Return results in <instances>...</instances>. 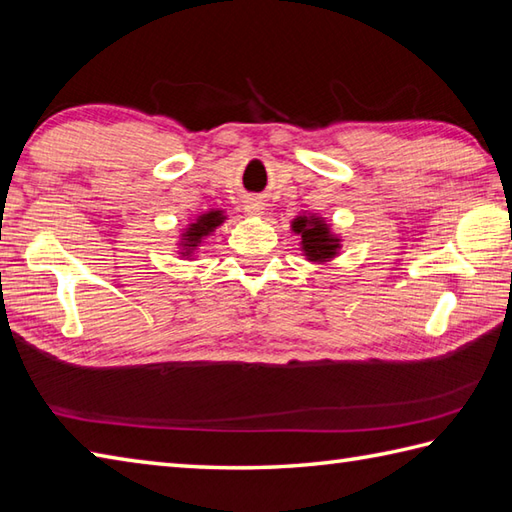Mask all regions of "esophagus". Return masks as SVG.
I'll list each match as a JSON object with an SVG mask.
<instances>
[{
    "label": "esophagus",
    "mask_w": 512,
    "mask_h": 512,
    "mask_svg": "<svg viewBox=\"0 0 512 512\" xmlns=\"http://www.w3.org/2000/svg\"><path fill=\"white\" fill-rule=\"evenodd\" d=\"M244 209H246L248 216H261V213H264V209H266V202L261 200L259 196H251V198L244 200Z\"/></svg>",
    "instance_id": "34e87169"
}]
</instances>
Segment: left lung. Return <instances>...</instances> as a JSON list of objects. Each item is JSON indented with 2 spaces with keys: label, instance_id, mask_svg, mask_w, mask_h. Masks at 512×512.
I'll list each match as a JSON object with an SVG mask.
<instances>
[{
  "label": "left lung",
  "instance_id": "8db88e82",
  "mask_svg": "<svg viewBox=\"0 0 512 512\" xmlns=\"http://www.w3.org/2000/svg\"><path fill=\"white\" fill-rule=\"evenodd\" d=\"M292 229L303 237V251L312 261H327L338 251V240L329 233V227L318 218L299 216L294 220Z\"/></svg>",
  "mask_w": 512,
  "mask_h": 512
}]
</instances>
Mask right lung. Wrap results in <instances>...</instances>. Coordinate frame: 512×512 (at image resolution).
Returning a JSON list of instances; mask_svg holds the SVG:
<instances>
[{"label": "right lung", "mask_w": 512, "mask_h": 512, "mask_svg": "<svg viewBox=\"0 0 512 512\" xmlns=\"http://www.w3.org/2000/svg\"><path fill=\"white\" fill-rule=\"evenodd\" d=\"M222 213L220 211H209L205 216H200L194 224H189V229L183 233V255H189L194 251V248L200 244V240L205 235H209L213 229L220 227L222 224Z\"/></svg>", "instance_id": "add662e5"}]
</instances>
